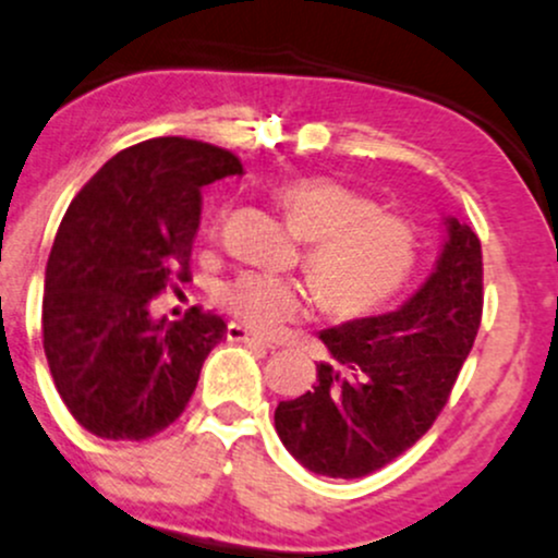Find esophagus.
I'll return each instance as SVG.
<instances>
[{
    "label": "esophagus",
    "mask_w": 558,
    "mask_h": 558,
    "mask_svg": "<svg viewBox=\"0 0 558 558\" xmlns=\"http://www.w3.org/2000/svg\"><path fill=\"white\" fill-rule=\"evenodd\" d=\"M226 338L231 340V343H244V345H252V348H262V351H272V343H267V340H262L259 335H254L252 330H246L244 325H236V322H231L226 330Z\"/></svg>",
    "instance_id": "34e87169"
}]
</instances>
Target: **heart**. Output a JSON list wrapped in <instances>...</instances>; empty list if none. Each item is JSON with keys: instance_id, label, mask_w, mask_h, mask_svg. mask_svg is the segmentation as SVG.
I'll return each instance as SVG.
<instances>
[{"instance_id": "b5f03b06", "label": "heart", "mask_w": 558, "mask_h": 558, "mask_svg": "<svg viewBox=\"0 0 558 558\" xmlns=\"http://www.w3.org/2000/svg\"><path fill=\"white\" fill-rule=\"evenodd\" d=\"M275 197L308 241L304 270L335 317H368L413 278L421 259L418 228L379 210L366 194L327 177H301L280 184ZM220 304L254 332L278 335L304 317L312 291L296 280L250 270L220 288Z\"/></svg>"}]
</instances>
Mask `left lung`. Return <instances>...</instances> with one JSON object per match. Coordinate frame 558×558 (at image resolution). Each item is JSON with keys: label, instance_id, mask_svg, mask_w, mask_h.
Masks as SVG:
<instances>
[{"label": "left lung", "instance_id": "8db88e82", "mask_svg": "<svg viewBox=\"0 0 558 558\" xmlns=\"http://www.w3.org/2000/svg\"><path fill=\"white\" fill-rule=\"evenodd\" d=\"M432 278L398 312L322 332L332 364L275 411L288 452L327 478H364L424 436L452 395L483 314L481 239L447 220Z\"/></svg>", "mask_w": 558, "mask_h": 558}]
</instances>
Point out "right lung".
I'll return each instance as SVG.
<instances>
[{
  "label": "right lung",
  "mask_w": 558,
  "mask_h": 558,
  "mask_svg": "<svg viewBox=\"0 0 558 558\" xmlns=\"http://www.w3.org/2000/svg\"><path fill=\"white\" fill-rule=\"evenodd\" d=\"M241 173L223 147L153 137L100 166L66 207L46 265L44 351L66 411L90 434L143 441L184 413L226 322L203 306L153 319L192 280L203 186Z\"/></svg>",
  "instance_id": "add662e5"
}]
</instances>
